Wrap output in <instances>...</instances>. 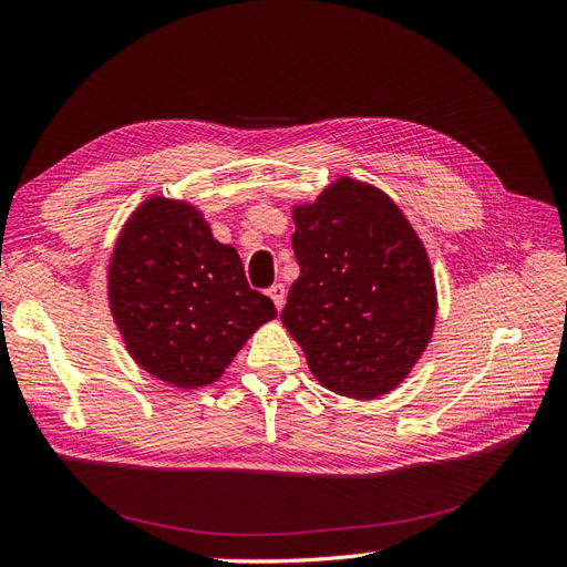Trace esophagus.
<instances>
[{
	"mask_svg": "<svg viewBox=\"0 0 567 567\" xmlns=\"http://www.w3.org/2000/svg\"><path fill=\"white\" fill-rule=\"evenodd\" d=\"M269 298L274 300V305H277V310L281 312V307H284V300H286V288H284V284H274V286H269Z\"/></svg>",
	"mask_w": 567,
	"mask_h": 567,
	"instance_id": "1",
	"label": "esophagus"
}]
</instances>
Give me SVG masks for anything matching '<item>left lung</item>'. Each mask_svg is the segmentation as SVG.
<instances>
[{
    "label": "left lung",
    "mask_w": 567,
    "mask_h": 567,
    "mask_svg": "<svg viewBox=\"0 0 567 567\" xmlns=\"http://www.w3.org/2000/svg\"><path fill=\"white\" fill-rule=\"evenodd\" d=\"M300 277L281 321L323 388L379 398L433 336L435 281L416 231L383 192L350 177L296 208Z\"/></svg>",
    "instance_id": "1"
}]
</instances>
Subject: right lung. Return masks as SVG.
<instances>
[{
    "label": "right lung",
    "mask_w": 567,
    "mask_h": 567,
    "mask_svg": "<svg viewBox=\"0 0 567 567\" xmlns=\"http://www.w3.org/2000/svg\"><path fill=\"white\" fill-rule=\"evenodd\" d=\"M109 298L130 354L177 388L217 381L274 302L246 281L241 257L215 241L192 205L151 198L117 238Z\"/></svg>",
    "instance_id": "add662e5"
}]
</instances>
